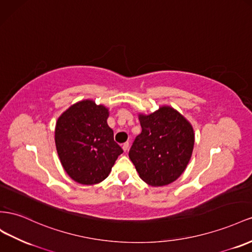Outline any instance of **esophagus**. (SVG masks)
I'll use <instances>...</instances> for the list:
<instances>
[{
	"label": "esophagus",
	"mask_w": 252,
	"mask_h": 252,
	"mask_svg": "<svg viewBox=\"0 0 252 252\" xmlns=\"http://www.w3.org/2000/svg\"><path fill=\"white\" fill-rule=\"evenodd\" d=\"M122 147H123V151H124V152H127L128 148H129V143H128V142H125L124 144L122 145Z\"/></svg>",
	"instance_id": "obj_1"
}]
</instances>
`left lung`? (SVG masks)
Here are the masks:
<instances>
[{
    "label": "left lung",
    "instance_id": "8db88e82",
    "mask_svg": "<svg viewBox=\"0 0 252 252\" xmlns=\"http://www.w3.org/2000/svg\"><path fill=\"white\" fill-rule=\"evenodd\" d=\"M142 131L129 149L140 178L153 187L166 186L179 178L191 159L194 130L171 107H161L139 117Z\"/></svg>",
    "mask_w": 252,
    "mask_h": 252
}]
</instances>
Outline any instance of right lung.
Returning <instances> with one entry per match:
<instances>
[{
    "label": "right lung",
    "instance_id": "1",
    "mask_svg": "<svg viewBox=\"0 0 252 252\" xmlns=\"http://www.w3.org/2000/svg\"><path fill=\"white\" fill-rule=\"evenodd\" d=\"M108 115L106 107L87 99L71 106L57 121L55 143L60 162L81 185L106 179L123 153L107 124Z\"/></svg>",
    "mask_w": 252,
    "mask_h": 252
}]
</instances>
